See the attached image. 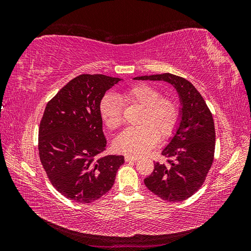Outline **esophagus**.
<instances>
[{
	"mask_svg": "<svg viewBox=\"0 0 251 251\" xmlns=\"http://www.w3.org/2000/svg\"><path fill=\"white\" fill-rule=\"evenodd\" d=\"M138 160L137 157H133V156H126V162H136Z\"/></svg>",
	"mask_w": 251,
	"mask_h": 251,
	"instance_id": "esophagus-1",
	"label": "esophagus"
}]
</instances>
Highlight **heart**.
<instances>
[{
    "mask_svg": "<svg viewBox=\"0 0 251 251\" xmlns=\"http://www.w3.org/2000/svg\"><path fill=\"white\" fill-rule=\"evenodd\" d=\"M124 104L142 107L139 126L126 128L119 134L114 147L128 156H142L153 149L159 136L168 139L176 131L180 119V110L176 100L160 96V91L149 83H137L120 91L115 95H105L100 103V114L103 124L110 130L123 125Z\"/></svg>",
    "mask_w": 251,
    "mask_h": 251,
    "instance_id": "1",
    "label": "heart"
}]
</instances>
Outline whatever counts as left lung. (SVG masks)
<instances>
[{
	"label": "left lung",
	"mask_w": 251,
	"mask_h": 251,
	"mask_svg": "<svg viewBox=\"0 0 251 251\" xmlns=\"http://www.w3.org/2000/svg\"><path fill=\"white\" fill-rule=\"evenodd\" d=\"M164 80L176 88L182 102L178 130L163 151L166 163L156 162L144 184L159 198L180 202L203 185L215 157L216 131L212 114L192 82L171 73L135 77Z\"/></svg>",
	"instance_id": "8db88e82"
}]
</instances>
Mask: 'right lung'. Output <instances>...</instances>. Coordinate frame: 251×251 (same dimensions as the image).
Wrapping results in <instances>:
<instances>
[{
    "label": "right lung",
    "mask_w": 251,
    "mask_h": 251,
    "mask_svg": "<svg viewBox=\"0 0 251 251\" xmlns=\"http://www.w3.org/2000/svg\"><path fill=\"white\" fill-rule=\"evenodd\" d=\"M120 79L81 74L67 83L45 108L39 154L51 184L67 199L87 204L112 188L124 156L101 155L107 140L100 103Z\"/></svg>",
    "instance_id": "1"
}]
</instances>
